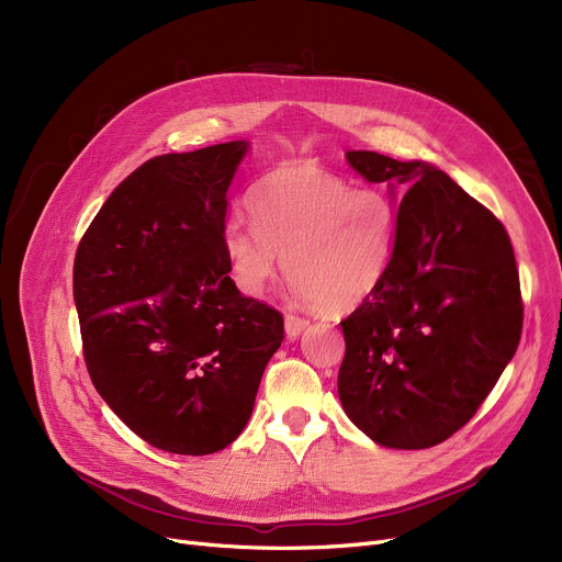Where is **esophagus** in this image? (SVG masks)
I'll return each mask as SVG.
<instances>
[{"mask_svg": "<svg viewBox=\"0 0 562 562\" xmlns=\"http://www.w3.org/2000/svg\"><path fill=\"white\" fill-rule=\"evenodd\" d=\"M310 326V321L296 316V314H286L284 316V333H286V339H296L305 333V328Z\"/></svg>", "mask_w": 562, "mask_h": 562, "instance_id": "esophagus-1", "label": "esophagus"}]
</instances>
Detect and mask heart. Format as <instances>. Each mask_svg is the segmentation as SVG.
Returning a JSON list of instances; mask_svg holds the SVG:
<instances>
[{
    "mask_svg": "<svg viewBox=\"0 0 562 562\" xmlns=\"http://www.w3.org/2000/svg\"><path fill=\"white\" fill-rule=\"evenodd\" d=\"M250 223L229 221L223 250L246 296H261L284 271L299 299L323 314L369 303L390 278L401 210L382 191L356 189L314 164H286L255 184Z\"/></svg>",
    "mask_w": 562,
    "mask_h": 562,
    "instance_id": "heart-1",
    "label": "heart"
}]
</instances>
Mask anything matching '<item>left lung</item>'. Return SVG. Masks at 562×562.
Here are the masks:
<instances>
[{
    "label": "left lung",
    "mask_w": 562,
    "mask_h": 562,
    "mask_svg": "<svg viewBox=\"0 0 562 562\" xmlns=\"http://www.w3.org/2000/svg\"><path fill=\"white\" fill-rule=\"evenodd\" d=\"M346 159L390 189L401 236L385 284L341 321L339 401L375 445L428 449L476 415L515 356V252L504 225L445 170L369 150Z\"/></svg>",
    "instance_id": "1"
}]
</instances>
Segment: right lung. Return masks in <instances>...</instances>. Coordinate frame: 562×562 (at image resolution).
<instances>
[{"label": "right lung", "instance_id": "right-lung-1", "mask_svg": "<svg viewBox=\"0 0 562 562\" xmlns=\"http://www.w3.org/2000/svg\"><path fill=\"white\" fill-rule=\"evenodd\" d=\"M250 150L229 140L145 161L102 204L75 257L88 373L155 449L210 456L246 428L282 314L246 299L223 250L227 191Z\"/></svg>", "mask_w": 562, "mask_h": 562}]
</instances>
